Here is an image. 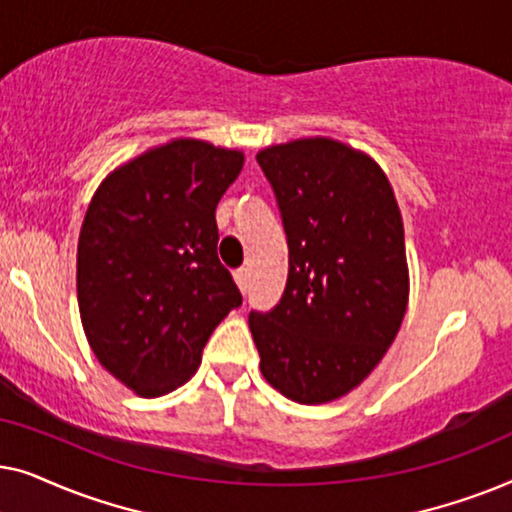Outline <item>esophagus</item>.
Wrapping results in <instances>:
<instances>
[{"mask_svg": "<svg viewBox=\"0 0 512 512\" xmlns=\"http://www.w3.org/2000/svg\"><path fill=\"white\" fill-rule=\"evenodd\" d=\"M249 279H251L249 268L235 270V282H237V286H240L242 293H247V289H249Z\"/></svg>", "mask_w": 512, "mask_h": 512, "instance_id": "1", "label": "esophagus"}]
</instances>
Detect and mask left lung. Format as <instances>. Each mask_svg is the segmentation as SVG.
<instances>
[{"mask_svg":"<svg viewBox=\"0 0 512 512\" xmlns=\"http://www.w3.org/2000/svg\"><path fill=\"white\" fill-rule=\"evenodd\" d=\"M289 244L277 307L251 312L261 373L296 403L345 396L366 380L408 307L403 221L387 174L326 137L258 151Z\"/></svg>","mask_w":512,"mask_h":512,"instance_id":"obj_1","label":"left lung"}]
</instances>
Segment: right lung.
<instances>
[{"instance_id": "1", "label": "right lung", "mask_w": 512, "mask_h": 512, "mask_svg": "<svg viewBox=\"0 0 512 512\" xmlns=\"http://www.w3.org/2000/svg\"><path fill=\"white\" fill-rule=\"evenodd\" d=\"M240 151L174 139L109 174L76 254L83 331L97 361L135 394H170L198 370L209 335L242 293L216 254V205Z\"/></svg>"}]
</instances>
